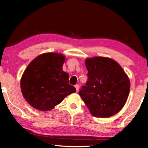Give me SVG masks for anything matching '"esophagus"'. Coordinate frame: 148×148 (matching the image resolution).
I'll return each mask as SVG.
<instances>
[{"label": "esophagus", "instance_id": "34e87169", "mask_svg": "<svg viewBox=\"0 0 148 148\" xmlns=\"http://www.w3.org/2000/svg\"><path fill=\"white\" fill-rule=\"evenodd\" d=\"M75 88H76V92H77L79 91V85H75Z\"/></svg>", "mask_w": 148, "mask_h": 148}]
</instances>
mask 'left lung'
I'll return each instance as SVG.
<instances>
[{"label": "left lung", "mask_w": 148, "mask_h": 148, "mask_svg": "<svg viewBox=\"0 0 148 148\" xmlns=\"http://www.w3.org/2000/svg\"><path fill=\"white\" fill-rule=\"evenodd\" d=\"M88 79L79 94L91 114L109 117L119 112L128 99L130 79L119 63L109 58L85 60Z\"/></svg>", "instance_id": "obj_1"}]
</instances>
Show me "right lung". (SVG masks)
<instances>
[{"label": "right lung", "mask_w": 148, "mask_h": 148, "mask_svg": "<svg viewBox=\"0 0 148 148\" xmlns=\"http://www.w3.org/2000/svg\"><path fill=\"white\" fill-rule=\"evenodd\" d=\"M65 61L64 55L47 53L38 56L29 64L20 80V87L32 107L49 111L76 92V88L69 83V74L63 71Z\"/></svg>", "instance_id": "1"}]
</instances>
